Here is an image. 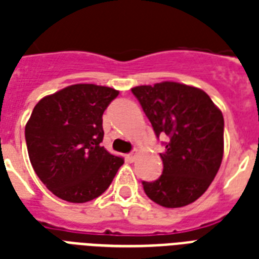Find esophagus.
<instances>
[{"instance_id": "esophagus-1", "label": "esophagus", "mask_w": 259, "mask_h": 259, "mask_svg": "<svg viewBox=\"0 0 259 259\" xmlns=\"http://www.w3.org/2000/svg\"><path fill=\"white\" fill-rule=\"evenodd\" d=\"M136 157H137V152H132V153L126 154V160L130 162H133L136 160Z\"/></svg>"}]
</instances>
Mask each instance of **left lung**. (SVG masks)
Wrapping results in <instances>:
<instances>
[{"label": "left lung", "instance_id": "obj_1", "mask_svg": "<svg viewBox=\"0 0 259 259\" xmlns=\"http://www.w3.org/2000/svg\"><path fill=\"white\" fill-rule=\"evenodd\" d=\"M157 138L165 137L160 153L162 175L142 181L150 200L184 207L199 199L217 176L223 158V114L200 89L161 82L132 89Z\"/></svg>", "mask_w": 259, "mask_h": 259}]
</instances>
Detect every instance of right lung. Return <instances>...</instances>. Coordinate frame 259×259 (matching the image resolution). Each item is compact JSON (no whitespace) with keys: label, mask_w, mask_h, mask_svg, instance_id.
Listing matches in <instances>:
<instances>
[{"label":"right lung","mask_w":259,"mask_h":259,"mask_svg":"<svg viewBox=\"0 0 259 259\" xmlns=\"http://www.w3.org/2000/svg\"><path fill=\"white\" fill-rule=\"evenodd\" d=\"M119 91L97 84H72L44 97L25 126L30 164L55 196L86 203L111 184L123 158L109 153L102 115Z\"/></svg>","instance_id":"obj_1"}]
</instances>
